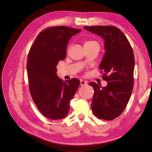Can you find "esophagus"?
I'll return each instance as SVG.
<instances>
[{
  "label": "esophagus",
  "mask_w": 152,
  "mask_h": 152,
  "mask_svg": "<svg viewBox=\"0 0 152 152\" xmlns=\"http://www.w3.org/2000/svg\"><path fill=\"white\" fill-rule=\"evenodd\" d=\"M80 82H81V86H84V85H86V84H87V82H86V81H83V80H82V79L80 81Z\"/></svg>",
  "instance_id": "obj_1"
}]
</instances>
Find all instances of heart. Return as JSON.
I'll return each mask as SVG.
<instances>
[{
    "instance_id": "heart-1",
    "label": "heart",
    "mask_w": 152,
    "mask_h": 152,
    "mask_svg": "<svg viewBox=\"0 0 152 152\" xmlns=\"http://www.w3.org/2000/svg\"><path fill=\"white\" fill-rule=\"evenodd\" d=\"M93 41H88V42H87L86 44H90V43H91V42H92Z\"/></svg>"
}]
</instances>
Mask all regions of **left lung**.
<instances>
[{
  "instance_id": "obj_1",
  "label": "left lung",
  "mask_w": 152,
  "mask_h": 152,
  "mask_svg": "<svg viewBox=\"0 0 152 152\" xmlns=\"http://www.w3.org/2000/svg\"><path fill=\"white\" fill-rule=\"evenodd\" d=\"M104 40L105 54L99 65L106 87L91 82L94 89L91 108L99 119L110 121L120 115L128 103L134 86V55L123 32L113 26H84Z\"/></svg>"
}]
</instances>
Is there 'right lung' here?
Masks as SVG:
<instances>
[{
	"label": "right lung",
	"mask_w": 152,
	"mask_h": 152,
	"mask_svg": "<svg viewBox=\"0 0 152 152\" xmlns=\"http://www.w3.org/2000/svg\"><path fill=\"white\" fill-rule=\"evenodd\" d=\"M81 31L64 26L49 28L39 34L29 50L27 71L30 93L40 112L49 119L68 115L70 100L80 85L77 78L62 81L56 67L65 58L71 37Z\"/></svg>",
	"instance_id": "obj_1"
}]
</instances>
